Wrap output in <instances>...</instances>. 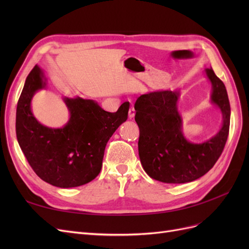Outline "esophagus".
I'll return each instance as SVG.
<instances>
[{
  "instance_id": "obj_1",
  "label": "esophagus",
  "mask_w": 249,
  "mask_h": 249,
  "mask_svg": "<svg viewBox=\"0 0 249 249\" xmlns=\"http://www.w3.org/2000/svg\"><path fill=\"white\" fill-rule=\"evenodd\" d=\"M135 113H136V111H135L134 107H131L130 110H129V117L132 119L135 117Z\"/></svg>"
}]
</instances>
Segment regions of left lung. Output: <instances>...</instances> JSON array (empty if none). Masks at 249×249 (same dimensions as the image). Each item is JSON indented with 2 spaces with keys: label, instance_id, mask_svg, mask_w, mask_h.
Listing matches in <instances>:
<instances>
[{
  "label": "left lung",
  "instance_id": "obj_1",
  "mask_svg": "<svg viewBox=\"0 0 249 249\" xmlns=\"http://www.w3.org/2000/svg\"><path fill=\"white\" fill-rule=\"evenodd\" d=\"M206 73L212 84L211 101L220 109L223 123L220 131L205 142L192 143L184 137L178 90L142 94L135 103L140 162L152 178L167 184L189 183L205 176L219 159L229 136L231 106L223 82L212 69Z\"/></svg>",
  "mask_w": 249,
  "mask_h": 249
}]
</instances>
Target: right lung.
<instances>
[{"mask_svg": "<svg viewBox=\"0 0 249 249\" xmlns=\"http://www.w3.org/2000/svg\"><path fill=\"white\" fill-rule=\"evenodd\" d=\"M44 87L43 72L35 65L18 103V144L30 166L44 182L59 188L85 185L99 176L107 142L127 119L130 104L125 102L111 113L92 100L65 97L71 113L69 123L61 129H52L37 122L31 111L34 93Z\"/></svg>", "mask_w": 249, "mask_h": 249, "instance_id": "right-lung-1", "label": "right lung"}]
</instances>
